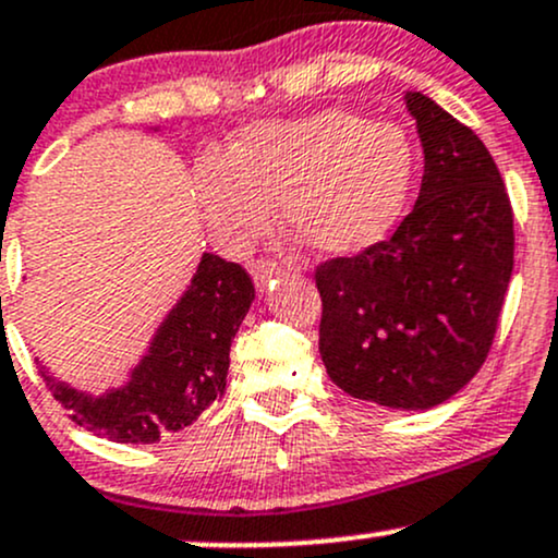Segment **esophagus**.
Segmentation results:
<instances>
[{
    "label": "esophagus",
    "mask_w": 558,
    "mask_h": 558,
    "mask_svg": "<svg viewBox=\"0 0 558 558\" xmlns=\"http://www.w3.org/2000/svg\"><path fill=\"white\" fill-rule=\"evenodd\" d=\"M248 272H251V278H254L256 289H267L269 280L278 278L280 269H278V265H272V262L256 259V262H251V265H248Z\"/></svg>",
    "instance_id": "obj_1"
}]
</instances>
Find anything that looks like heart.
<instances>
[{
    "mask_svg": "<svg viewBox=\"0 0 558 558\" xmlns=\"http://www.w3.org/2000/svg\"><path fill=\"white\" fill-rule=\"evenodd\" d=\"M413 180V145L395 124L349 110L248 126L225 158L195 169V198L219 241L248 246L280 204L291 235L320 256H352L395 228Z\"/></svg>",
    "mask_w": 558,
    "mask_h": 558,
    "instance_id": "b5f03b06",
    "label": "heart"
}]
</instances>
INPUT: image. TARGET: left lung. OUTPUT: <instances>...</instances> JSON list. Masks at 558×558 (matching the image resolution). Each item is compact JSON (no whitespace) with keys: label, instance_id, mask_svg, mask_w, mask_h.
<instances>
[{"label":"left lung","instance_id":"obj_1","mask_svg":"<svg viewBox=\"0 0 558 558\" xmlns=\"http://www.w3.org/2000/svg\"><path fill=\"white\" fill-rule=\"evenodd\" d=\"M424 177L387 241L315 269L330 381L391 410L450 400L485 363L513 269V214L480 137L405 92Z\"/></svg>","mask_w":558,"mask_h":558}]
</instances>
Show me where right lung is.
<instances>
[{"mask_svg": "<svg viewBox=\"0 0 558 558\" xmlns=\"http://www.w3.org/2000/svg\"><path fill=\"white\" fill-rule=\"evenodd\" d=\"M158 132V126H153ZM254 302L246 269L217 254H204L190 286L148 341L126 384L89 395L39 373L78 426L126 445H153L193 424L225 395L230 344Z\"/></svg>", "mask_w": 558, "mask_h": 558, "instance_id": "add662e5", "label": "right lung"}]
</instances>
